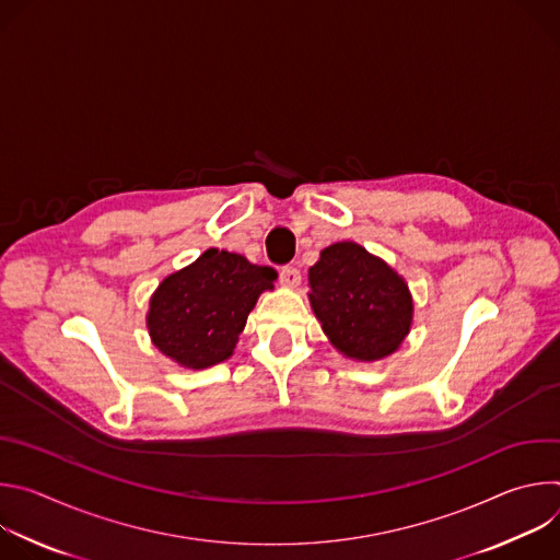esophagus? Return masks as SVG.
<instances>
[{
    "label": "esophagus",
    "instance_id": "esophagus-1",
    "mask_svg": "<svg viewBox=\"0 0 560 560\" xmlns=\"http://www.w3.org/2000/svg\"><path fill=\"white\" fill-rule=\"evenodd\" d=\"M279 279L285 288H296L301 283V270L294 268V266H283L279 270Z\"/></svg>",
    "mask_w": 560,
    "mask_h": 560
}]
</instances>
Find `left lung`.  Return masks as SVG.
<instances>
[{
  "label": "left lung",
  "instance_id": "left-lung-1",
  "mask_svg": "<svg viewBox=\"0 0 560 560\" xmlns=\"http://www.w3.org/2000/svg\"><path fill=\"white\" fill-rule=\"evenodd\" d=\"M310 303L332 346L357 361L392 354L412 324L406 281L352 242L328 246L310 268Z\"/></svg>",
  "mask_w": 560,
  "mask_h": 560
}]
</instances>
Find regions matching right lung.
I'll use <instances>...</instances> for the list:
<instances>
[{"mask_svg":"<svg viewBox=\"0 0 560 560\" xmlns=\"http://www.w3.org/2000/svg\"><path fill=\"white\" fill-rule=\"evenodd\" d=\"M277 272L246 257L210 248L171 275L150 299L152 343L184 368L201 370L232 357L246 318Z\"/></svg>","mask_w":560,"mask_h":560,"instance_id":"1","label":"right lung"}]
</instances>
